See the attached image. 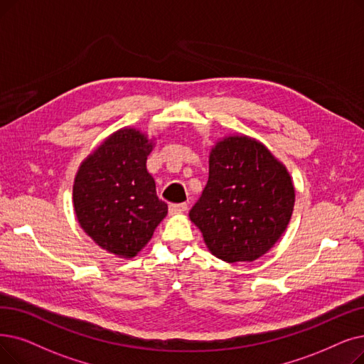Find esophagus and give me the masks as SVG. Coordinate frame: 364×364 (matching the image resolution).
<instances>
[{
    "mask_svg": "<svg viewBox=\"0 0 364 364\" xmlns=\"http://www.w3.org/2000/svg\"><path fill=\"white\" fill-rule=\"evenodd\" d=\"M187 211V203H171L169 205V213L171 214H180V213H184Z\"/></svg>",
    "mask_w": 364,
    "mask_h": 364,
    "instance_id": "34e87169",
    "label": "esophagus"
}]
</instances>
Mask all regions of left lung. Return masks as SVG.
Instances as JSON below:
<instances>
[{
    "instance_id": "left-lung-1",
    "label": "left lung",
    "mask_w": 364,
    "mask_h": 364,
    "mask_svg": "<svg viewBox=\"0 0 364 364\" xmlns=\"http://www.w3.org/2000/svg\"><path fill=\"white\" fill-rule=\"evenodd\" d=\"M293 207L287 168L255 138L233 135L213 147L208 183L188 217L215 257L252 262L281 238Z\"/></svg>"
}]
</instances>
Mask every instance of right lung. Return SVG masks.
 Instances as JSON below:
<instances>
[{"label":"right lung","mask_w":364,"mask_h":364,"mask_svg":"<svg viewBox=\"0 0 364 364\" xmlns=\"http://www.w3.org/2000/svg\"><path fill=\"white\" fill-rule=\"evenodd\" d=\"M151 150L147 135L123 128L86 157L74 180L78 223L101 248L123 259L135 257L168 214L146 166Z\"/></svg>","instance_id":"add662e5"}]
</instances>
